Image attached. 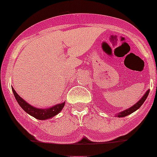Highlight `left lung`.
Listing matches in <instances>:
<instances>
[{"instance_id": "left-lung-1", "label": "left lung", "mask_w": 157, "mask_h": 157, "mask_svg": "<svg viewBox=\"0 0 157 157\" xmlns=\"http://www.w3.org/2000/svg\"><path fill=\"white\" fill-rule=\"evenodd\" d=\"M149 90H147V92L145 93L144 96H142V98H141V100H139V101L137 103H136L134 106H132V107H131L130 108L127 109V110H124V111L120 112V113H118V117H125V116H127V115L131 114L132 113H133V112L136 111V110H138V109H139V107L142 106V103L146 101V98H147V96H148V95H149Z\"/></svg>"}]
</instances>
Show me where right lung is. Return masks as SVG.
<instances>
[{
	"instance_id": "1",
	"label": "right lung",
	"mask_w": 157,
	"mask_h": 157,
	"mask_svg": "<svg viewBox=\"0 0 157 157\" xmlns=\"http://www.w3.org/2000/svg\"><path fill=\"white\" fill-rule=\"evenodd\" d=\"M13 93H14V96H15V99H16L17 102L18 103V104L21 106V108L25 110L26 113H28L29 114H30L31 116L34 117L35 118L38 119V120H46V119H49L50 117H54L55 115H57V113L60 111H61V110L63 109L64 106V103H61L60 104H57L54 107H50V108L47 109H39L36 108V107H33L30 104H29L28 103L23 100L22 98H21L18 95V93L15 92V90H14V88H12Z\"/></svg>"
}]
</instances>
